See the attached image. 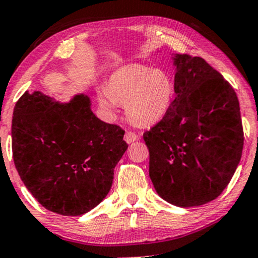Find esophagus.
I'll list each match as a JSON object with an SVG mask.
<instances>
[{
    "label": "esophagus",
    "mask_w": 258,
    "mask_h": 258,
    "mask_svg": "<svg viewBox=\"0 0 258 258\" xmlns=\"http://www.w3.org/2000/svg\"><path fill=\"white\" fill-rule=\"evenodd\" d=\"M137 139H138L137 133H135L132 131H127L125 133V141L127 142V143H132V142L137 141Z\"/></svg>",
    "instance_id": "esophagus-1"
}]
</instances>
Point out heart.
<instances>
[{"instance_id": "1", "label": "heart", "mask_w": 258, "mask_h": 258, "mask_svg": "<svg viewBox=\"0 0 258 258\" xmlns=\"http://www.w3.org/2000/svg\"><path fill=\"white\" fill-rule=\"evenodd\" d=\"M174 98V82L165 70L144 65L121 67L111 74L105 88H99L100 108L114 112L116 104L125 105L127 119L147 127L164 119Z\"/></svg>"}]
</instances>
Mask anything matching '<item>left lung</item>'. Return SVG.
Listing matches in <instances>:
<instances>
[{"label":"left lung","mask_w":258,"mask_h":258,"mask_svg":"<svg viewBox=\"0 0 258 258\" xmlns=\"http://www.w3.org/2000/svg\"><path fill=\"white\" fill-rule=\"evenodd\" d=\"M166 116L143 135L156 193L179 207L215 200L232 179L244 147L235 91L203 58L176 54Z\"/></svg>","instance_id":"1"}]
</instances>
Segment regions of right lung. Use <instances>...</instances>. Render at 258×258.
<instances>
[{"mask_svg": "<svg viewBox=\"0 0 258 258\" xmlns=\"http://www.w3.org/2000/svg\"><path fill=\"white\" fill-rule=\"evenodd\" d=\"M125 131L99 120L91 100L69 103L28 91L14 106L12 152L20 178L44 209L63 216L91 211L106 197L127 149Z\"/></svg>", "mask_w": 258, "mask_h": 258, "instance_id": "1", "label": "right lung"}]
</instances>
